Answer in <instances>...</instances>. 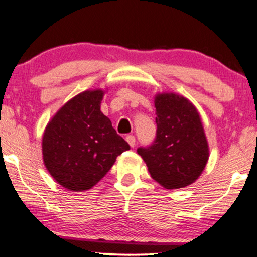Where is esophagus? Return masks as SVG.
Here are the masks:
<instances>
[{"mask_svg": "<svg viewBox=\"0 0 257 257\" xmlns=\"http://www.w3.org/2000/svg\"><path fill=\"white\" fill-rule=\"evenodd\" d=\"M126 141L128 142V145L131 146V147H134V146H136V137H134V136L126 137Z\"/></svg>", "mask_w": 257, "mask_h": 257, "instance_id": "34e87169", "label": "esophagus"}]
</instances>
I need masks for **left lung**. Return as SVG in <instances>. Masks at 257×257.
Listing matches in <instances>:
<instances>
[{
	"instance_id": "1",
	"label": "left lung",
	"mask_w": 257,
	"mask_h": 257,
	"mask_svg": "<svg viewBox=\"0 0 257 257\" xmlns=\"http://www.w3.org/2000/svg\"><path fill=\"white\" fill-rule=\"evenodd\" d=\"M156 137L137 152L152 178L168 189L191 185L206 167L209 149L199 112L191 102L176 94L155 98Z\"/></svg>"
}]
</instances>
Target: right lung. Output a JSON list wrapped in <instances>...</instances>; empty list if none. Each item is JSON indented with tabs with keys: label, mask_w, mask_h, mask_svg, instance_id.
I'll return each mask as SVG.
<instances>
[{
	"label": "right lung",
	"mask_w": 257,
	"mask_h": 257,
	"mask_svg": "<svg viewBox=\"0 0 257 257\" xmlns=\"http://www.w3.org/2000/svg\"><path fill=\"white\" fill-rule=\"evenodd\" d=\"M102 90H86L71 98L47 125L42 138L45 165L70 191L92 188L130 145L101 112Z\"/></svg>",
	"instance_id": "1"
}]
</instances>
